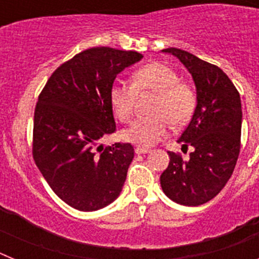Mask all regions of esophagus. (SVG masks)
I'll return each instance as SVG.
<instances>
[{
  "label": "esophagus",
  "instance_id": "obj_1",
  "mask_svg": "<svg viewBox=\"0 0 259 259\" xmlns=\"http://www.w3.org/2000/svg\"><path fill=\"white\" fill-rule=\"evenodd\" d=\"M150 149L148 148H141V146H137L136 149H135V153L136 154H146V153H149Z\"/></svg>",
  "mask_w": 259,
  "mask_h": 259
}]
</instances>
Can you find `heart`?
<instances>
[{
    "label": "heart",
    "mask_w": 259,
    "mask_h": 259,
    "mask_svg": "<svg viewBox=\"0 0 259 259\" xmlns=\"http://www.w3.org/2000/svg\"><path fill=\"white\" fill-rule=\"evenodd\" d=\"M132 84L114 81L109 100L114 114L120 122L134 115L137 96L154 92L150 116L136 119L123 132L125 140L136 145L152 146L167 135L168 123L174 127L185 124L196 109V92L189 83L180 80L179 74L161 62H152L134 71Z\"/></svg>",
    "instance_id": "heart-1"
}]
</instances>
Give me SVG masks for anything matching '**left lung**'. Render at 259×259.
Masks as SVG:
<instances>
[{
	"label": "left lung",
	"instance_id": "1",
	"mask_svg": "<svg viewBox=\"0 0 259 259\" xmlns=\"http://www.w3.org/2000/svg\"><path fill=\"white\" fill-rule=\"evenodd\" d=\"M162 52L179 58L191 72L197 106L178 143L193 148L188 161L167 152L170 163L161 175V187L170 200L198 206L214 198L232 175L241 146V100L236 87L218 66L176 48Z\"/></svg>",
	"mask_w": 259,
	"mask_h": 259
}]
</instances>
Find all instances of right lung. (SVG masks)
I'll return each mask as SVG.
<instances>
[{"instance_id":"obj_1","label":"right lung","mask_w":259,"mask_h":259,"mask_svg":"<svg viewBox=\"0 0 259 259\" xmlns=\"http://www.w3.org/2000/svg\"><path fill=\"white\" fill-rule=\"evenodd\" d=\"M143 58L132 50L91 48L62 63L38 96L32 154L53 192L80 211H95L122 192L134 146L101 144L116 130L109 91Z\"/></svg>"}]
</instances>
